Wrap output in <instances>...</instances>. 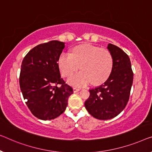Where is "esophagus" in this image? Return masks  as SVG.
Instances as JSON below:
<instances>
[{
    "label": "esophagus",
    "mask_w": 152,
    "mask_h": 152,
    "mask_svg": "<svg viewBox=\"0 0 152 152\" xmlns=\"http://www.w3.org/2000/svg\"><path fill=\"white\" fill-rule=\"evenodd\" d=\"M80 89H79V88H76V87H74V88H73V91H74V93L78 92V91H80Z\"/></svg>",
    "instance_id": "34e87169"
}]
</instances>
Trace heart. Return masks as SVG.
<instances>
[{
  "label": "heart",
  "mask_w": 152,
  "mask_h": 152,
  "mask_svg": "<svg viewBox=\"0 0 152 152\" xmlns=\"http://www.w3.org/2000/svg\"><path fill=\"white\" fill-rule=\"evenodd\" d=\"M58 66L65 77L72 76L80 67V72L69 78L70 85L85 86L91 82L98 85L104 82L111 73L113 58L107 49L84 44L74 48L72 54L61 53Z\"/></svg>",
  "instance_id": "b5f03b06"
}]
</instances>
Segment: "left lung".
<instances>
[{
    "mask_svg": "<svg viewBox=\"0 0 152 152\" xmlns=\"http://www.w3.org/2000/svg\"><path fill=\"white\" fill-rule=\"evenodd\" d=\"M107 48L113 58L112 72L106 82L89 90L85 102L86 109L98 119L107 120L118 115L127 105L133 83L130 58L125 52L108 44Z\"/></svg>",
    "mask_w": 152,
    "mask_h": 152,
    "instance_id": "obj_1",
    "label": "left lung"
}]
</instances>
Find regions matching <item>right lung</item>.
I'll use <instances>...</instances> for the list:
<instances>
[{
	"label": "right lung",
	"instance_id": "1",
	"mask_svg": "<svg viewBox=\"0 0 152 152\" xmlns=\"http://www.w3.org/2000/svg\"><path fill=\"white\" fill-rule=\"evenodd\" d=\"M65 43L54 40L37 45L24 56L20 87L32 114L42 120L55 119L65 111L72 87L61 77L58 58Z\"/></svg>",
	"mask_w": 152,
	"mask_h": 152
}]
</instances>
